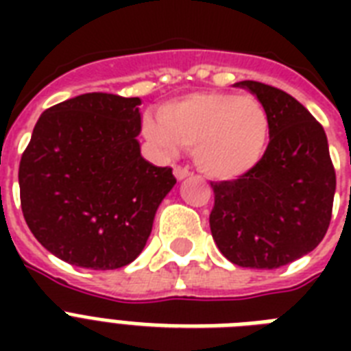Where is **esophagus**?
Returning a JSON list of instances; mask_svg holds the SVG:
<instances>
[{
	"mask_svg": "<svg viewBox=\"0 0 351 351\" xmlns=\"http://www.w3.org/2000/svg\"><path fill=\"white\" fill-rule=\"evenodd\" d=\"M189 175H191V173H189V169H187V167H182V165H175L176 180H184V178H187Z\"/></svg>",
	"mask_w": 351,
	"mask_h": 351,
	"instance_id": "obj_1",
	"label": "esophagus"
}]
</instances>
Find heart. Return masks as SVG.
<instances>
[{
	"label": "heart",
	"mask_w": 351,
	"mask_h": 351,
	"mask_svg": "<svg viewBox=\"0 0 351 351\" xmlns=\"http://www.w3.org/2000/svg\"><path fill=\"white\" fill-rule=\"evenodd\" d=\"M143 132L165 154L178 145L193 149L204 175L231 180L261 164L271 120L255 96L200 90L160 107V120L143 118Z\"/></svg>",
	"instance_id": "heart-1"
}]
</instances>
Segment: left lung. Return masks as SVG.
Masks as SVG:
<instances>
[{"mask_svg":"<svg viewBox=\"0 0 351 351\" xmlns=\"http://www.w3.org/2000/svg\"><path fill=\"white\" fill-rule=\"evenodd\" d=\"M267 109L269 145L261 164L237 180L211 184L209 226L220 253L237 266L275 269L319 245L332 220L335 195L322 125L288 93L239 82Z\"/></svg>","mask_w":351,"mask_h":351,"instance_id":"1","label":"left lung"}]
</instances>
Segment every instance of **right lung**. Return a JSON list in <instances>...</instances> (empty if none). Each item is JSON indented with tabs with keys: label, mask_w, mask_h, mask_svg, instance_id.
<instances>
[{
	"label": "right lung",
	"mask_w": 351,
	"mask_h": 351,
	"mask_svg": "<svg viewBox=\"0 0 351 351\" xmlns=\"http://www.w3.org/2000/svg\"><path fill=\"white\" fill-rule=\"evenodd\" d=\"M140 98L87 93L47 109L19 162L25 222L58 258L89 269L131 264L176 178L140 154Z\"/></svg>",
	"instance_id": "add662e5"
}]
</instances>
